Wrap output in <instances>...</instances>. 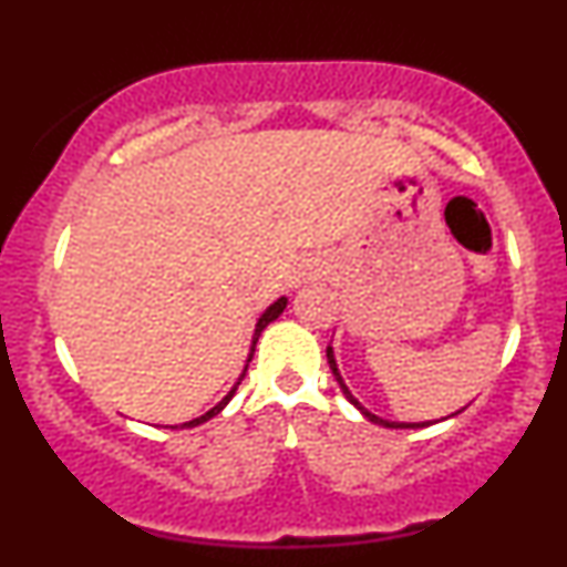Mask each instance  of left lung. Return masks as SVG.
<instances>
[{"instance_id":"1","label":"left lung","mask_w":567,"mask_h":567,"mask_svg":"<svg viewBox=\"0 0 567 567\" xmlns=\"http://www.w3.org/2000/svg\"><path fill=\"white\" fill-rule=\"evenodd\" d=\"M328 365H330V370H333V375H336V381H338V386H341V392L347 394V400L351 402V405L354 408H360L362 410V415H365L368 421H373V424H381V426H389V429H419V426H429V424H396V421H386V419H379V415H373L370 413V410H365L360 405V402L354 400V394L349 392V386L347 383H343V379H341V373H338V365H336V357H333V347H328Z\"/></svg>"}]
</instances>
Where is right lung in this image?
Instances as JSON below:
<instances>
[{
    "label": "right lung",
    "mask_w": 567,
    "mask_h": 567,
    "mask_svg": "<svg viewBox=\"0 0 567 567\" xmlns=\"http://www.w3.org/2000/svg\"><path fill=\"white\" fill-rule=\"evenodd\" d=\"M285 306H288V298H277V301H275V303H271V306H269V309H266V311H264V315H261V320H258V324H256V336H252V349H250V351H256V341H258V336H261V333H264V328H266V324H269V322H275V320H277V317H279V315H282V311H285ZM250 360H252V354H250V357H247V362H250ZM245 370H247V365H245ZM243 379H245V373H243V375H239V381H243ZM239 381H237V383H234V389H231V392H229V394H226V396H224V400H220L216 408H213V410H207V413H205V415H199V419L188 421V424H184V426H199V424H205V421H207V419H213V415H218V413H220V410H224L226 405H229V400H231V396H234V392H237Z\"/></svg>",
    "instance_id": "obj_1"
}]
</instances>
